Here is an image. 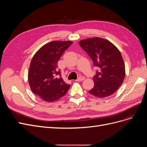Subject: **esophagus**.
<instances>
[{
	"label": "esophagus",
	"mask_w": 147,
	"mask_h": 147,
	"mask_svg": "<svg viewBox=\"0 0 147 147\" xmlns=\"http://www.w3.org/2000/svg\"><path fill=\"white\" fill-rule=\"evenodd\" d=\"M84 80V77H83V76H80L76 80V81H83V80Z\"/></svg>",
	"instance_id": "obj_1"
}]
</instances>
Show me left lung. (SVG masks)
<instances>
[{
  "instance_id": "left-lung-1",
  "label": "left lung",
  "mask_w": 147,
  "mask_h": 147,
  "mask_svg": "<svg viewBox=\"0 0 147 147\" xmlns=\"http://www.w3.org/2000/svg\"><path fill=\"white\" fill-rule=\"evenodd\" d=\"M79 45L97 67L93 77L94 86L89 92L100 98L112 95L123 83L125 66L118 49L105 39L94 37L81 40Z\"/></svg>"
}]
</instances>
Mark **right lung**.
I'll list each match as a JSON object with an SVG mask.
<instances>
[{"label": "right lung", "mask_w": 147, "mask_h": 147, "mask_svg": "<svg viewBox=\"0 0 147 147\" xmlns=\"http://www.w3.org/2000/svg\"><path fill=\"white\" fill-rule=\"evenodd\" d=\"M72 44L71 41L51 42L40 48L31 61L28 73L29 85L34 94L43 100L52 102L58 100L70 88V84L61 77L57 61Z\"/></svg>", "instance_id": "right-lung-1"}]
</instances>
